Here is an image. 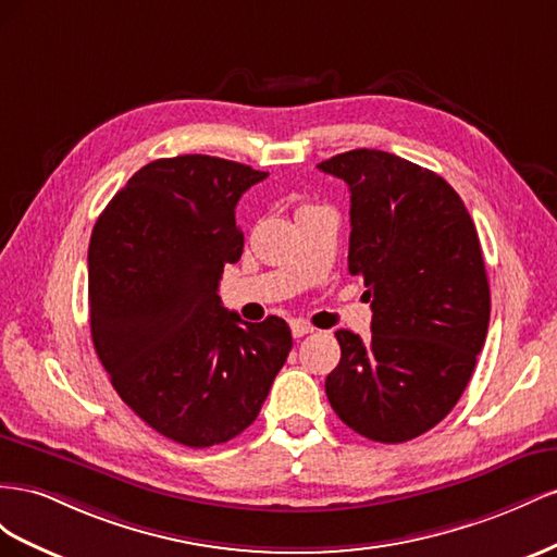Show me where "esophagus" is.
<instances>
[{"label": "esophagus", "mask_w": 557, "mask_h": 557, "mask_svg": "<svg viewBox=\"0 0 557 557\" xmlns=\"http://www.w3.org/2000/svg\"><path fill=\"white\" fill-rule=\"evenodd\" d=\"M308 333H314V329L308 322H304V320L292 322V336L294 338H304V336H308Z\"/></svg>", "instance_id": "obj_1"}]
</instances>
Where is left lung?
Instances as JSON below:
<instances>
[{"instance_id":"obj_1","label":"left lung","mask_w":557,"mask_h":557,"mask_svg":"<svg viewBox=\"0 0 557 557\" xmlns=\"http://www.w3.org/2000/svg\"><path fill=\"white\" fill-rule=\"evenodd\" d=\"M317 168L349 186L347 268L373 296L371 338L336 331L329 404L357 434L404 443L455 408L485 343L479 233L455 188L406 158L355 149Z\"/></svg>"}]
</instances>
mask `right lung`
Segmentation results:
<instances>
[{
    "mask_svg": "<svg viewBox=\"0 0 557 557\" xmlns=\"http://www.w3.org/2000/svg\"><path fill=\"white\" fill-rule=\"evenodd\" d=\"M265 177L214 156L158 158L111 198L90 235L95 352L121 399L188 448L243 434L294 345L280 317L243 322L216 294L245 247L235 205Z\"/></svg>",
    "mask_w": 557,
    "mask_h": 557,
    "instance_id": "add662e5",
    "label": "right lung"
}]
</instances>
